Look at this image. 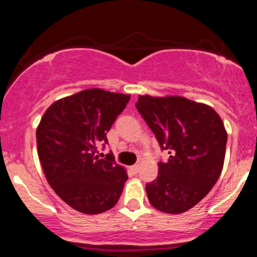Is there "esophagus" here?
Here are the masks:
<instances>
[{"mask_svg": "<svg viewBox=\"0 0 257 257\" xmlns=\"http://www.w3.org/2000/svg\"><path fill=\"white\" fill-rule=\"evenodd\" d=\"M131 170L134 174H138L139 173V164H134V166L131 167Z\"/></svg>", "mask_w": 257, "mask_h": 257, "instance_id": "1", "label": "esophagus"}]
</instances>
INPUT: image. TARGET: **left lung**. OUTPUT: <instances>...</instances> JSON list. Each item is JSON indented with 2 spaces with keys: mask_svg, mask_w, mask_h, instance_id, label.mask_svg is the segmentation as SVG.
Returning <instances> with one entry per match:
<instances>
[{
  "mask_svg": "<svg viewBox=\"0 0 257 257\" xmlns=\"http://www.w3.org/2000/svg\"><path fill=\"white\" fill-rule=\"evenodd\" d=\"M137 110L157 139L167 162L146 184L147 198L167 214L187 211L216 184L225 161L227 133L210 106L182 96H139Z\"/></svg>",
  "mask_w": 257,
  "mask_h": 257,
  "instance_id": "1",
  "label": "left lung"
}]
</instances>
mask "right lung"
<instances>
[{"label": "right lung", "instance_id": "add662e5", "mask_svg": "<svg viewBox=\"0 0 257 257\" xmlns=\"http://www.w3.org/2000/svg\"><path fill=\"white\" fill-rule=\"evenodd\" d=\"M131 95L87 89L58 100L44 112L36 132L37 152L47 181L75 210L94 215L118 202L125 180L124 168L105 147L106 134L122 113Z\"/></svg>", "mask_w": 257, "mask_h": 257}]
</instances>
